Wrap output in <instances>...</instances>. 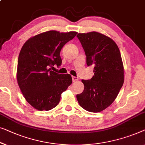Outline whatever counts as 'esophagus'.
Masks as SVG:
<instances>
[{"instance_id":"34e87169","label":"esophagus","mask_w":145,"mask_h":145,"mask_svg":"<svg viewBox=\"0 0 145 145\" xmlns=\"http://www.w3.org/2000/svg\"><path fill=\"white\" fill-rule=\"evenodd\" d=\"M77 80H78V78H77V77L72 76V81H73V82H76Z\"/></svg>"}]
</instances>
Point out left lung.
Segmentation results:
<instances>
[{"label":"left lung","instance_id":"8db88e82","mask_svg":"<svg viewBox=\"0 0 145 145\" xmlns=\"http://www.w3.org/2000/svg\"><path fill=\"white\" fill-rule=\"evenodd\" d=\"M87 56V66H94L91 79L81 81L83 93L77 95L79 105L85 110L99 112L114 101L124 81L123 65L119 48L111 38L93 31L79 33Z\"/></svg>","mask_w":145,"mask_h":145}]
</instances>
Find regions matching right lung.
Wrapping results in <instances>:
<instances>
[{
	"label": "right lung",
	"mask_w": 145,
	"mask_h": 145,
	"mask_svg": "<svg viewBox=\"0 0 145 145\" xmlns=\"http://www.w3.org/2000/svg\"><path fill=\"white\" fill-rule=\"evenodd\" d=\"M77 33L48 31L29 39L22 46L18 61V83L27 103L38 110L56 107L61 94L72 84L70 74L57 73L50 68L60 66L61 50Z\"/></svg>",
	"instance_id": "obj_1"
}]
</instances>
